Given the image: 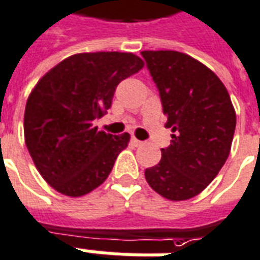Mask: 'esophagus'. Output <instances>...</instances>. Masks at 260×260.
Wrapping results in <instances>:
<instances>
[{
  "mask_svg": "<svg viewBox=\"0 0 260 260\" xmlns=\"http://www.w3.org/2000/svg\"><path fill=\"white\" fill-rule=\"evenodd\" d=\"M132 143L134 144V145H136V147H140V145H143V141H140V140H138V138H136V137H132Z\"/></svg>",
  "mask_w": 260,
  "mask_h": 260,
  "instance_id": "1",
  "label": "esophagus"
}]
</instances>
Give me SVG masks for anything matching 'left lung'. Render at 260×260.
I'll list each match as a JSON object with an SVG mask.
<instances>
[{
	"mask_svg": "<svg viewBox=\"0 0 260 260\" xmlns=\"http://www.w3.org/2000/svg\"><path fill=\"white\" fill-rule=\"evenodd\" d=\"M172 128V144L145 170L155 192L169 201L201 194L229 158L236 111L221 80L202 62L177 51H143Z\"/></svg>",
	"mask_w": 260,
	"mask_h": 260,
	"instance_id": "left-lung-1",
	"label": "left lung"
}]
</instances>
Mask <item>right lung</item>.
<instances>
[{"label": "right lung", "instance_id": "obj_1", "mask_svg": "<svg viewBox=\"0 0 260 260\" xmlns=\"http://www.w3.org/2000/svg\"><path fill=\"white\" fill-rule=\"evenodd\" d=\"M143 68L132 52H81L37 81L24 109V143L54 190L77 198L108 179L130 134L112 136L92 122L111 108L117 84Z\"/></svg>", "mask_w": 260, "mask_h": 260}]
</instances>
